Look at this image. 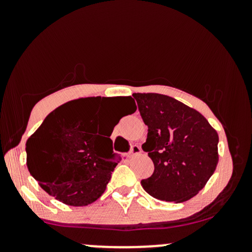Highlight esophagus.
<instances>
[{
	"label": "esophagus",
	"instance_id": "34e87169",
	"mask_svg": "<svg viewBox=\"0 0 252 252\" xmlns=\"http://www.w3.org/2000/svg\"><path fill=\"white\" fill-rule=\"evenodd\" d=\"M141 152H142V149H141V147L138 146V144H132V146H131V148H130L129 156H134V155H137V154H140Z\"/></svg>",
	"mask_w": 252,
	"mask_h": 252
}]
</instances>
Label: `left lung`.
I'll return each instance as SVG.
<instances>
[{"mask_svg":"<svg viewBox=\"0 0 252 252\" xmlns=\"http://www.w3.org/2000/svg\"><path fill=\"white\" fill-rule=\"evenodd\" d=\"M148 135L142 144L154 173L141 185L164 201L193 198L215 173L218 134L200 112L160 94H134Z\"/></svg>","mask_w":252,"mask_h":252,"instance_id":"obj_1","label":"left lung"}]
</instances>
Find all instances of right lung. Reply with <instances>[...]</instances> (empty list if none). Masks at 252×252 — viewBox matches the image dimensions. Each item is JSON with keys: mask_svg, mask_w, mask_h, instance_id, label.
Instances as JSON below:
<instances>
[{"mask_svg": "<svg viewBox=\"0 0 252 252\" xmlns=\"http://www.w3.org/2000/svg\"><path fill=\"white\" fill-rule=\"evenodd\" d=\"M105 97L71 100L43 120L26 143L31 175L48 194L70 206H86L103 194L111 173L121 160L110 138L120 122L109 120L105 134L98 135V120L108 111ZM118 103L135 112L131 97H117Z\"/></svg>", "mask_w": 252, "mask_h": 252, "instance_id": "1", "label": "right lung"}]
</instances>
